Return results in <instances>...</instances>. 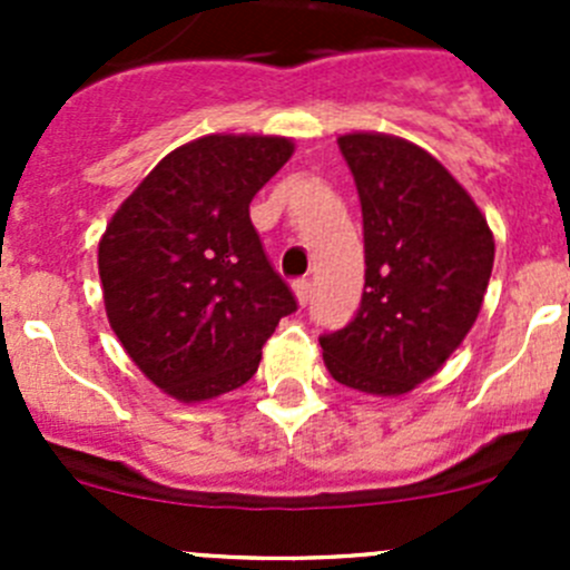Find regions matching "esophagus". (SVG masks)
I'll return each mask as SVG.
<instances>
[{"label": "esophagus", "mask_w": 570, "mask_h": 570, "mask_svg": "<svg viewBox=\"0 0 570 570\" xmlns=\"http://www.w3.org/2000/svg\"><path fill=\"white\" fill-rule=\"evenodd\" d=\"M292 292H295L297 303H301V306H306L308 297H312V281H308V278L295 281V284H292Z\"/></svg>", "instance_id": "1"}]
</instances>
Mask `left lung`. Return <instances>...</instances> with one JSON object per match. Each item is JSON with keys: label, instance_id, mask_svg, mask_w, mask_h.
Wrapping results in <instances>:
<instances>
[{"label": "left lung", "instance_id": "8db88e82", "mask_svg": "<svg viewBox=\"0 0 570 570\" xmlns=\"http://www.w3.org/2000/svg\"><path fill=\"white\" fill-rule=\"evenodd\" d=\"M364 215L366 284L347 327L320 338L342 386L402 396L433 377L476 322L493 269L485 215L430 151L381 131L338 137Z\"/></svg>", "mask_w": 570, "mask_h": 570}]
</instances>
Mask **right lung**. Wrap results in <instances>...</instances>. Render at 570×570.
I'll list each match as a JSON object with an SVG mask.
<instances>
[{"label":"right lung","instance_id":"obj_1","mask_svg":"<svg viewBox=\"0 0 570 570\" xmlns=\"http://www.w3.org/2000/svg\"><path fill=\"white\" fill-rule=\"evenodd\" d=\"M292 137L206 135L159 159L99 239L109 327L137 370L178 402L250 381L281 317L297 308L269 267L250 200Z\"/></svg>","mask_w":570,"mask_h":570}]
</instances>
